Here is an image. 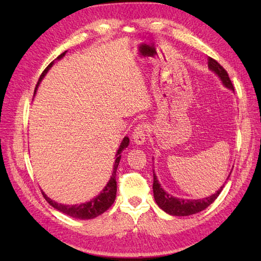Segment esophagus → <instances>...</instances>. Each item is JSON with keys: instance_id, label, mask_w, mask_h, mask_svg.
<instances>
[{"instance_id": "34e87169", "label": "esophagus", "mask_w": 261, "mask_h": 261, "mask_svg": "<svg viewBox=\"0 0 261 261\" xmlns=\"http://www.w3.org/2000/svg\"><path fill=\"white\" fill-rule=\"evenodd\" d=\"M132 139H134V141L137 143V145H143V143L146 142L147 127L145 123H141L136 127L134 135H132Z\"/></svg>"}]
</instances>
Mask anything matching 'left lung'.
<instances>
[{"label":"left lung","instance_id":"left-lung-1","mask_svg":"<svg viewBox=\"0 0 261 261\" xmlns=\"http://www.w3.org/2000/svg\"><path fill=\"white\" fill-rule=\"evenodd\" d=\"M208 68L210 70H212L213 73H215L219 76V79L221 80L222 84L226 88H229L231 91H234V87L232 85V82L230 80L228 73H226V70L218 62H216L215 59L211 57H208ZM230 175L228 176V178L226 179H229ZM223 187H224V184L223 186L220 187L219 191H216L211 196L204 197L201 199H184V198L174 197L165 190H163V187L160 186V182L158 181L157 176L153 171L152 191H153L154 201H156L158 206L163 211H165L166 213L174 216H187V215H192V214L201 212V211L210 206V205L212 204L216 198H218L220 193L222 192Z\"/></svg>","mask_w":261,"mask_h":261}]
</instances>
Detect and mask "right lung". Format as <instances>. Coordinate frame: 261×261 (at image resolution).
Segmentation results:
<instances>
[{
	"mask_svg": "<svg viewBox=\"0 0 261 261\" xmlns=\"http://www.w3.org/2000/svg\"><path fill=\"white\" fill-rule=\"evenodd\" d=\"M66 53H67V51H65L62 55H59V56L56 58V60L62 59L65 56ZM54 63H55V60L49 64L47 66V68L42 71L40 79H39V81L37 83L35 94L37 92V87L39 86V84H40V82L42 81L43 77H45V75L48 73V70L53 67ZM129 142H130L129 138L124 137L123 140H122V142H121L119 149H118V152H116V154H115V162H114V165H113L112 176H111V178L107 184V186L103 188V191L99 193L96 197L92 198L91 201H88L86 203L76 204V205L59 204L57 202L53 201L51 198H49L46 195V194L42 192L43 197L46 198V201L49 204H50L54 208H56V210L59 211V212H63L65 214H67V215L71 216V218H74V219L88 220V219H94V218H96V216L103 214L105 211L109 210L111 205L114 203V199H115V196H116V178H115L116 169H118V166H119L120 159H121V152L123 151L127 146H129Z\"/></svg>",
	"mask_w": 261,
	"mask_h": 261,
	"instance_id": "add662e5",
	"label": "right lung"
}]
</instances>
